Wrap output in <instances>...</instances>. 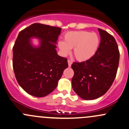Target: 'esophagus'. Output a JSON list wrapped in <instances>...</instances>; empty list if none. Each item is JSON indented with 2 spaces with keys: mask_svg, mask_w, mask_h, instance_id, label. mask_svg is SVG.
<instances>
[{
  "mask_svg": "<svg viewBox=\"0 0 129 129\" xmlns=\"http://www.w3.org/2000/svg\"><path fill=\"white\" fill-rule=\"evenodd\" d=\"M68 64H69V67H71V65H72V61L70 60V59H68Z\"/></svg>",
  "mask_w": 129,
  "mask_h": 129,
  "instance_id": "esophagus-1",
  "label": "esophagus"
}]
</instances>
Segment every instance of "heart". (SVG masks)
I'll list each match as a JSON object with an SVG mask.
<instances>
[{
    "label": "heart",
    "instance_id": "obj_1",
    "mask_svg": "<svg viewBox=\"0 0 129 129\" xmlns=\"http://www.w3.org/2000/svg\"><path fill=\"white\" fill-rule=\"evenodd\" d=\"M100 40L95 33L86 31H69L65 34L63 42L59 41L58 47L63 55H68L70 49L77 60L83 62L93 57L98 51Z\"/></svg>",
    "mask_w": 129,
    "mask_h": 129
}]
</instances>
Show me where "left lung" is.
I'll use <instances>...</instances> for the list:
<instances>
[{"label": "left lung", "instance_id": "obj_1", "mask_svg": "<svg viewBox=\"0 0 129 129\" xmlns=\"http://www.w3.org/2000/svg\"><path fill=\"white\" fill-rule=\"evenodd\" d=\"M101 42L93 57L74 62L72 85L74 91L85 100H94L105 94L116 78L119 62L118 46L114 38L98 28Z\"/></svg>", "mask_w": 129, "mask_h": 129}]
</instances>
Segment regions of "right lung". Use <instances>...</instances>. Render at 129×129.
I'll return each mask as SVG.
<instances>
[{"mask_svg": "<svg viewBox=\"0 0 129 129\" xmlns=\"http://www.w3.org/2000/svg\"><path fill=\"white\" fill-rule=\"evenodd\" d=\"M61 29L36 23L19 33L13 47V69L20 86L31 95L44 97L51 93L68 67L67 58L55 50ZM33 37L41 40L38 48L30 44Z\"/></svg>", "mask_w": 129, "mask_h": 129, "instance_id": "right-lung-1", "label": "right lung"}]
</instances>
